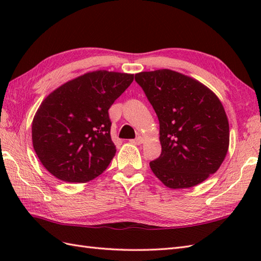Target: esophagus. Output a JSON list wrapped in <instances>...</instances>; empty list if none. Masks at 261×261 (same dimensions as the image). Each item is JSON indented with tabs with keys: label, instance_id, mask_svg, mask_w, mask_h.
Returning <instances> with one entry per match:
<instances>
[{
	"label": "esophagus",
	"instance_id": "34e87169",
	"mask_svg": "<svg viewBox=\"0 0 261 261\" xmlns=\"http://www.w3.org/2000/svg\"><path fill=\"white\" fill-rule=\"evenodd\" d=\"M143 141H144V140H143L142 137H138L137 139H133V140H130V142H131L132 144H137V145L142 144Z\"/></svg>",
	"mask_w": 261,
	"mask_h": 261
}]
</instances>
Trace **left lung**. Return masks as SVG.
<instances>
[{
	"label": "left lung",
	"instance_id": "left-lung-1",
	"mask_svg": "<svg viewBox=\"0 0 261 261\" xmlns=\"http://www.w3.org/2000/svg\"><path fill=\"white\" fill-rule=\"evenodd\" d=\"M160 123L162 148L150 168L170 189L203 182L225 160L229 122L219 98L204 84L180 72L161 69L136 74Z\"/></svg>",
	"mask_w": 261,
	"mask_h": 261
}]
</instances>
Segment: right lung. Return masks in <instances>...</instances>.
<instances>
[{
  "instance_id": "right-lung-1",
  "label": "right lung",
  "mask_w": 261,
  "mask_h": 261,
  "mask_svg": "<svg viewBox=\"0 0 261 261\" xmlns=\"http://www.w3.org/2000/svg\"><path fill=\"white\" fill-rule=\"evenodd\" d=\"M135 74L96 70L63 83L42 101L32 122V143L42 165L66 182L93 180L117 149L108 110Z\"/></svg>"
}]
</instances>
